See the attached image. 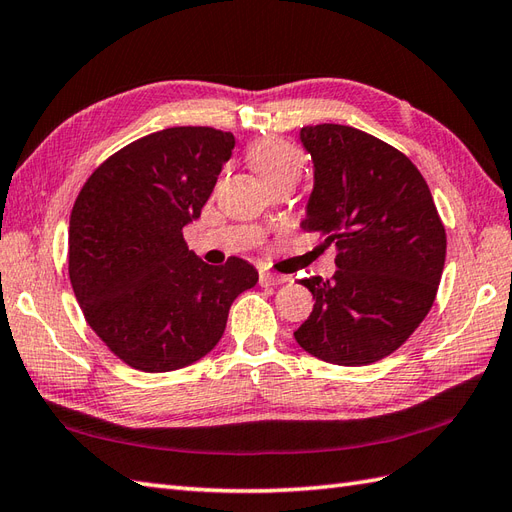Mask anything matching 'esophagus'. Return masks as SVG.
Wrapping results in <instances>:
<instances>
[{
  "label": "esophagus",
  "instance_id": "obj_1",
  "mask_svg": "<svg viewBox=\"0 0 512 512\" xmlns=\"http://www.w3.org/2000/svg\"><path fill=\"white\" fill-rule=\"evenodd\" d=\"M290 277L285 275H275V272H259V285H264V288H268V285H279V283H285Z\"/></svg>",
  "mask_w": 512,
  "mask_h": 512
}]
</instances>
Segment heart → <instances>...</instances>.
<instances>
[{
	"label": "heart",
	"mask_w": 512,
	"mask_h": 512,
	"mask_svg": "<svg viewBox=\"0 0 512 512\" xmlns=\"http://www.w3.org/2000/svg\"><path fill=\"white\" fill-rule=\"evenodd\" d=\"M248 163L261 176V181L272 185L281 178H299L305 168V154L288 139L266 137L248 148Z\"/></svg>",
	"instance_id": "heart-1"
}]
</instances>
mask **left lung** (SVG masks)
Segmentation results:
<instances>
[{
    "instance_id": "8db88e82",
    "label": "left lung",
    "mask_w": 512,
    "mask_h": 512,
    "mask_svg": "<svg viewBox=\"0 0 512 512\" xmlns=\"http://www.w3.org/2000/svg\"><path fill=\"white\" fill-rule=\"evenodd\" d=\"M314 192L301 229L336 244V275L299 283L314 310L294 331L314 358L364 366L395 353L432 310L447 235L425 178L406 154L342 124L303 126Z\"/></svg>"
}]
</instances>
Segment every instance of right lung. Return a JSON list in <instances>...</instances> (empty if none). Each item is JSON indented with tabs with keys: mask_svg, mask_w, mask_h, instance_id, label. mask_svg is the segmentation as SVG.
I'll return each mask as SVG.
<instances>
[{
	"mask_svg": "<svg viewBox=\"0 0 512 512\" xmlns=\"http://www.w3.org/2000/svg\"><path fill=\"white\" fill-rule=\"evenodd\" d=\"M235 139L174 126L102 161L69 218V281L89 327L144 373L194 364L216 347L237 294L257 270L240 257L209 266L183 227L200 216Z\"/></svg>",
	"mask_w": 512,
	"mask_h": 512,
	"instance_id": "add662e5",
	"label": "right lung"
}]
</instances>
